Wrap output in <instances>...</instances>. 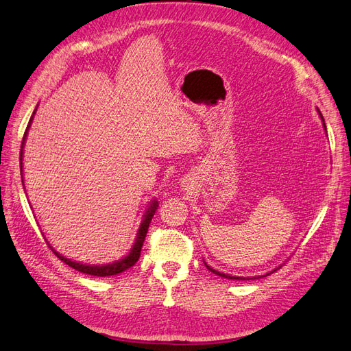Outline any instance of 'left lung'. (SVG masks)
<instances>
[{
    "label": "left lung",
    "mask_w": 351,
    "mask_h": 351,
    "mask_svg": "<svg viewBox=\"0 0 351 351\" xmlns=\"http://www.w3.org/2000/svg\"><path fill=\"white\" fill-rule=\"evenodd\" d=\"M319 115H321V120H322V124H324V129L326 130V125H325V120H324V117H322V114H321V111H319ZM205 267L210 271V272H214V274H217V275H219V277H222V278H228V280H254L256 277H253V278H244V277H234V275H228V274H222V272H219V271H217V269H214V268H210L208 263H205ZM267 275H269V274H267ZM265 277V275H263ZM258 278H261V277H258Z\"/></svg>",
    "instance_id": "8db88e82"
}]
</instances>
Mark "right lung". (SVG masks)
I'll return each mask as SVG.
<instances>
[{
	"instance_id": "obj_1",
	"label": "right lung",
	"mask_w": 351,
	"mask_h": 351,
	"mask_svg": "<svg viewBox=\"0 0 351 351\" xmlns=\"http://www.w3.org/2000/svg\"><path fill=\"white\" fill-rule=\"evenodd\" d=\"M35 114V112H34ZM32 119H34V115H32ZM32 119L29 120V124H27V129L30 127V123H32ZM27 129L25 132V136H23V142H22V149H20V171H22V156H23V145H25V141H26V136H27ZM23 183V182H22ZM158 208V202L156 200H152L151 206L147 208V210L145 212L143 215V219L141 222V227H139V231H137V237L134 240V244L133 247L130 250V253L127 254V256H124L123 259L117 261L114 263H108V265H86V263H79V262H74L71 259H67L64 256H61V254L58 252H56L54 249H52V252H54L57 254V258L61 259L64 263H67L69 267H71L73 269H76L79 272H83V274H88V275H95V277H111V275H117V274H121L124 272L125 269L132 268L133 265L139 261V256H141V252H142V246H143V241H145V237H146V232H147V228H149V224L152 221V217L155 215V210Z\"/></svg>"
}]
</instances>
